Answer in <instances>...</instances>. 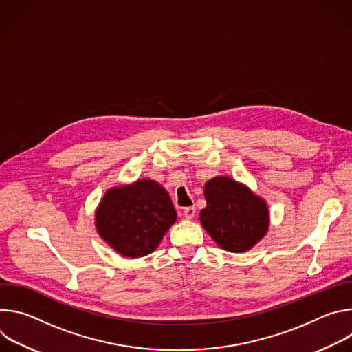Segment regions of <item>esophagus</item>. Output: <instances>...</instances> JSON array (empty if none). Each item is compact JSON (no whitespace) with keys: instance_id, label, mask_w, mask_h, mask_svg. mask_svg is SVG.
Listing matches in <instances>:
<instances>
[{"instance_id":"obj_1","label":"esophagus","mask_w":352,"mask_h":352,"mask_svg":"<svg viewBox=\"0 0 352 352\" xmlns=\"http://www.w3.org/2000/svg\"><path fill=\"white\" fill-rule=\"evenodd\" d=\"M195 213H196L195 206H189V208H185V209H184V217H185V219H188V220L193 219Z\"/></svg>"}]
</instances>
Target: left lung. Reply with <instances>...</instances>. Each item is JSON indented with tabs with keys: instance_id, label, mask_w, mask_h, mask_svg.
<instances>
[{
	"instance_id": "1",
	"label": "left lung",
	"mask_w": 352,
	"mask_h": 352,
	"mask_svg": "<svg viewBox=\"0 0 352 352\" xmlns=\"http://www.w3.org/2000/svg\"><path fill=\"white\" fill-rule=\"evenodd\" d=\"M205 199L208 206L200 212V223L228 252H246L266 235L267 204L243 184L214 177L205 185Z\"/></svg>"
}]
</instances>
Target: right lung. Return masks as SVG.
I'll list each match as a JSON object with an SVG mask.
<instances>
[{
    "label": "right lung",
    "mask_w": 352,
    "mask_h": 352,
    "mask_svg": "<svg viewBox=\"0 0 352 352\" xmlns=\"http://www.w3.org/2000/svg\"><path fill=\"white\" fill-rule=\"evenodd\" d=\"M167 190L156 181L139 179L106 192L96 210V230L125 258L152 254L175 223Z\"/></svg>",
    "instance_id": "right-lung-1"
}]
</instances>
